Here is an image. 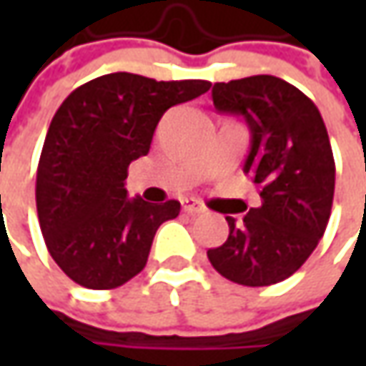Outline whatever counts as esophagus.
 I'll list each match as a JSON object with an SVG mask.
<instances>
[{"label": "esophagus", "instance_id": "1", "mask_svg": "<svg viewBox=\"0 0 366 366\" xmlns=\"http://www.w3.org/2000/svg\"><path fill=\"white\" fill-rule=\"evenodd\" d=\"M183 209L187 212V214H204L205 212V205L199 202V199H183Z\"/></svg>", "mask_w": 366, "mask_h": 366}]
</instances>
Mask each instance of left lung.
I'll list each match as a JSON object with an SVG mask.
<instances>
[{"mask_svg": "<svg viewBox=\"0 0 366 366\" xmlns=\"http://www.w3.org/2000/svg\"><path fill=\"white\" fill-rule=\"evenodd\" d=\"M214 106L250 130L244 173L262 185L259 207L240 222L207 259L222 277L264 287L295 273L324 236L334 199L336 167L324 120L314 102L273 75L216 83Z\"/></svg>", "mask_w": 366, "mask_h": 366, "instance_id": "obj_1", "label": "left lung"}]
</instances>
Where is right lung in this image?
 <instances>
[{
    "label": "right lung",
    "mask_w": 366,
    "mask_h": 366,
    "mask_svg": "<svg viewBox=\"0 0 366 366\" xmlns=\"http://www.w3.org/2000/svg\"><path fill=\"white\" fill-rule=\"evenodd\" d=\"M209 81L109 73L77 87L50 122L36 173V209L50 257L87 289L124 285L147 267L152 238L181 204L128 197L130 162L148 154L162 114Z\"/></svg>",
    "instance_id": "1"
}]
</instances>
